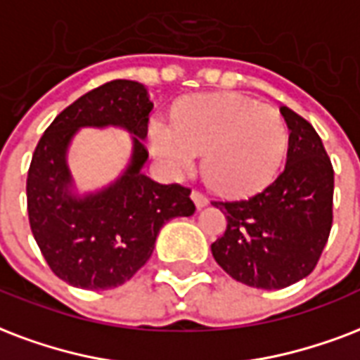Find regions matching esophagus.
<instances>
[{
	"label": "esophagus",
	"mask_w": 360,
	"mask_h": 360,
	"mask_svg": "<svg viewBox=\"0 0 360 360\" xmlns=\"http://www.w3.org/2000/svg\"><path fill=\"white\" fill-rule=\"evenodd\" d=\"M191 198H192V202H194V204H196V207H205V205L210 204V200L205 198L204 194H202V192H198V191H192L191 192Z\"/></svg>",
	"instance_id": "esophagus-1"
}]
</instances>
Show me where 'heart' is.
<instances>
[{
    "label": "heart",
    "instance_id": "b5f03b06",
    "mask_svg": "<svg viewBox=\"0 0 360 360\" xmlns=\"http://www.w3.org/2000/svg\"><path fill=\"white\" fill-rule=\"evenodd\" d=\"M150 149L174 169L202 155V177L226 198L264 191L285 160L289 130L278 109L240 94H200L175 103L172 128L153 122Z\"/></svg>",
    "mask_w": 360,
    "mask_h": 360
}]
</instances>
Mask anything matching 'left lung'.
<instances>
[{"instance_id": "1", "label": "left lung", "mask_w": 360, "mask_h": 360, "mask_svg": "<svg viewBox=\"0 0 360 360\" xmlns=\"http://www.w3.org/2000/svg\"><path fill=\"white\" fill-rule=\"evenodd\" d=\"M287 164L279 177L247 200L213 202L226 230L211 243L230 278L257 289H285L309 276L333 229L334 169L319 134L289 107Z\"/></svg>"}]
</instances>
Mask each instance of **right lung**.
Segmentation results:
<instances>
[{"label":"right lung","instance_id":"add662e5","mask_svg":"<svg viewBox=\"0 0 360 360\" xmlns=\"http://www.w3.org/2000/svg\"><path fill=\"white\" fill-rule=\"evenodd\" d=\"M150 109L141 82H105L65 107L35 147L26 181L30 226L49 268L65 283L86 290L126 283L150 259L162 226L196 211L191 188L141 174ZM82 125H122L134 136V153L113 186L75 197L65 153Z\"/></svg>","mask_w":360,"mask_h":360}]
</instances>
